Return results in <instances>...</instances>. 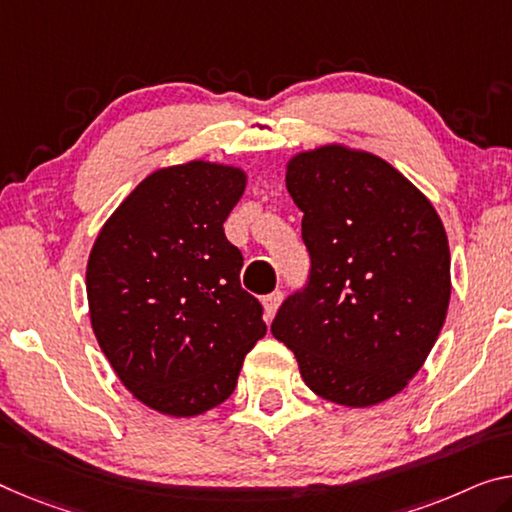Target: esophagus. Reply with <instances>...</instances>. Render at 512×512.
I'll use <instances>...</instances> for the list:
<instances>
[{
  "label": "esophagus",
  "mask_w": 512,
  "mask_h": 512,
  "mask_svg": "<svg viewBox=\"0 0 512 512\" xmlns=\"http://www.w3.org/2000/svg\"><path fill=\"white\" fill-rule=\"evenodd\" d=\"M281 300H283V295L279 293V290H274V293L263 297V306H265V316L267 318H272L274 313H277V309L281 306Z\"/></svg>",
  "instance_id": "esophagus-1"
}]
</instances>
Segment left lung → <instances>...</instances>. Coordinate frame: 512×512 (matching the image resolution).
Here are the masks:
<instances>
[{"label":"left lung","instance_id":"left-lung-1","mask_svg":"<svg viewBox=\"0 0 512 512\" xmlns=\"http://www.w3.org/2000/svg\"><path fill=\"white\" fill-rule=\"evenodd\" d=\"M304 212L309 283L281 304L272 334L313 393L371 407L403 391L428 359L451 300L442 219L398 169L325 144L286 164Z\"/></svg>","mask_w":512,"mask_h":512}]
</instances>
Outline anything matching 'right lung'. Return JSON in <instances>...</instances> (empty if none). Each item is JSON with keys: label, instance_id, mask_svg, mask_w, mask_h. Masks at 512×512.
Wrapping results in <instances>:
<instances>
[{"label": "right lung", "instance_id": "1", "mask_svg": "<svg viewBox=\"0 0 512 512\" xmlns=\"http://www.w3.org/2000/svg\"><path fill=\"white\" fill-rule=\"evenodd\" d=\"M247 187L231 164L153 171L102 226L86 263L93 334L123 387L187 419L231 396L263 338V306L240 286L224 222Z\"/></svg>", "mask_w": 512, "mask_h": 512}]
</instances>
